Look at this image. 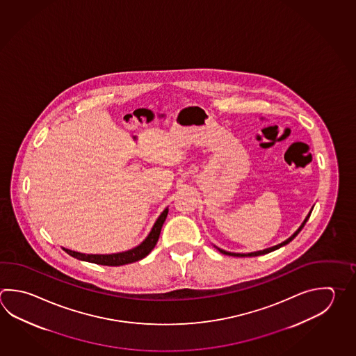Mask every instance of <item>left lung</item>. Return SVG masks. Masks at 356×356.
<instances>
[{
  "mask_svg": "<svg viewBox=\"0 0 356 356\" xmlns=\"http://www.w3.org/2000/svg\"><path fill=\"white\" fill-rule=\"evenodd\" d=\"M311 213H312V210H311V211H309V214L306 216V219H305V222H302L301 227L296 230L295 234L291 235L287 241H284V242L281 243V244H278V245H275V247H272V248L264 249V250H259V252H253V253H247V254H241V253H230V252H225V250H222V249L220 248H218V250H219L220 253H222V254L233 255V257H257V255L267 254V253H270V252H273V250H275V249L281 248V247H283V245L289 244V243L291 242L293 238H295L296 235L298 234V233L301 232L302 228L305 227V224H306V222L309 220V215H311Z\"/></svg>",
  "mask_w": 356,
  "mask_h": 356,
  "instance_id": "1",
  "label": "left lung"
}]
</instances>
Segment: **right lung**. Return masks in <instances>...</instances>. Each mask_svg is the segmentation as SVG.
Returning <instances> with one entry per match:
<instances>
[{
  "mask_svg": "<svg viewBox=\"0 0 356 356\" xmlns=\"http://www.w3.org/2000/svg\"><path fill=\"white\" fill-rule=\"evenodd\" d=\"M168 213V209L166 208L162 211L161 215L159 216V219L156 220V222H154V228L149 232L147 238L138 247L127 250V252L114 253V254H83V253L73 252L70 249H63L67 252V254L74 257L76 259L86 261V262L95 263V264H102V266H111V267H117V266H123V264H128V263L141 261L146 255L149 254V252L154 248L156 243L159 241L160 233H161L163 222L166 220Z\"/></svg>",
  "mask_w": 356,
  "mask_h": 356,
  "instance_id": "1",
  "label": "right lung"
}]
</instances>
